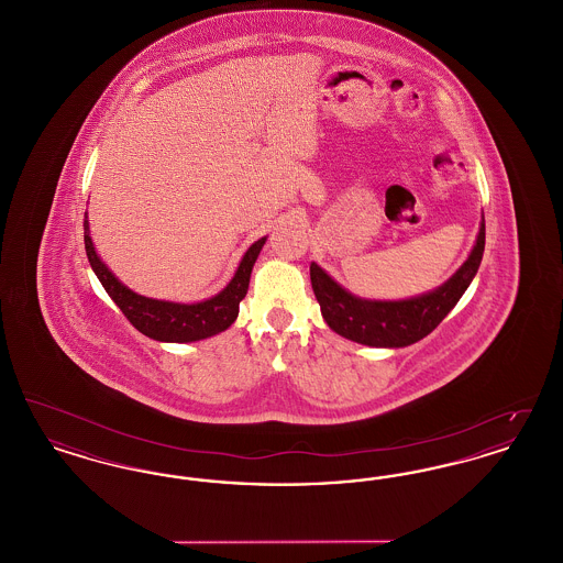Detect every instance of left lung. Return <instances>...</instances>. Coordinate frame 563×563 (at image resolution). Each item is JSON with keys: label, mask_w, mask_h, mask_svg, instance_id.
I'll use <instances>...</instances> for the list:
<instances>
[{"label": "left lung", "mask_w": 563, "mask_h": 563, "mask_svg": "<svg viewBox=\"0 0 563 563\" xmlns=\"http://www.w3.org/2000/svg\"><path fill=\"white\" fill-rule=\"evenodd\" d=\"M485 249V219L468 260L454 276L434 291L399 299H363L340 287L321 266L310 264L312 289L321 303L322 319L342 338L375 349H402L420 342L443 321L457 299L468 289L482 264Z\"/></svg>", "instance_id": "1"}]
</instances>
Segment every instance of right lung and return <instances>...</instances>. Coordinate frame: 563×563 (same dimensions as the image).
<instances>
[{
	"label": "right lung",
	"instance_id": "right-lung-1",
	"mask_svg": "<svg viewBox=\"0 0 563 563\" xmlns=\"http://www.w3.org/2000/svg\"><path fill=\"white\" fill-rule=\"evenodd\" d=\"M264 244L266 236L249 246L234 278L228 283L223 291L198 303H175L134 294L126 285H122L97 255L88 230V213L84 214V246L97 278L101 280L109 297L115 301V306L122 310V314L131 321L134 329L158 342H198L225 331L236 321L239 306L249 289L251 269L255 266V260Z\"/></svg>",
	"mask_w": 563,
	"mask_h": 563
}]
</instances>
